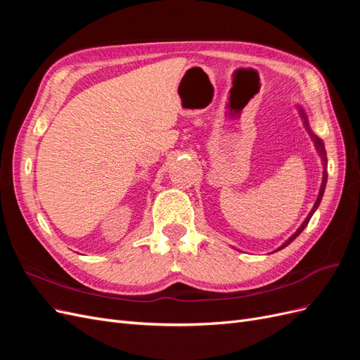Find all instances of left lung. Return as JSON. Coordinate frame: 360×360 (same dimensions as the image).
<instances>
[{"label": "left lung", "mask_w": 360, "mask_h": 360, "mask_svg": "<svg viewBox=\"0 0 360 360\" xmlns=\"http://www.w3.org/2000/svg\"><path fill=\"white\" fill-rule=\"evenodd\" d=\"M312 138H314V141H315V147H317V150L320 151V155H321V158H323V160L326 162V151H324V147H323V143H321V141L317 138V136H314L312 135ZM326 180H328V177H326V174H324V177H323V184H321V189H320V195H319V198H317V202H315V205H314V209H312V212L309 213V216L307 217V219H304V222L302 224V226L299 228V230H297V233L296 234H292L291 236V238H288V242L284 245V246H281L279 249H282V248H285L287 245H290L292 240H294V238H296L302 231H303V228L304 226H307L308 225V222H309V219H311V216H312V213H314V210L315 209H317V207H319V204H320V201H321V198H323V192H324V188H326Z\"/></svg>", "instance_id": "left-lung-1"}]
</instances>
